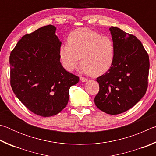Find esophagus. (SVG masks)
<instances>
[{
	"label": "esophagus",
	"mask_w": 156,
	"mask_h": 156,
	"mask_svg": "<svg viewBox=\"0 0 156 156\" xmlns=\"http://www.w3.org/2000/svg\"><path fill=\"white\" fill-rule=\"evenodd\" d=\"M80 80L82 81V82H87L88 80L87 78H84V77H83V76H80Z\"/></svg>",
	"instance_id": "34e87169"
}]
</instances>
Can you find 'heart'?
<instances>
[{"instance_id":"1","label":"heart","mask_w":156,"mask_h":156,"mask_svg":"<svg viewBox=\"0 0 156 156\" xmlns=\"http://www.w3.org/2000/svg\"><path fill=\"white\" fill-rule=\"evenodd\" d=\"M67 44L59 49L60 62L66 70L72 72L80 62L89 75L99 76L109 71L115 60V49L112 38L83 27L72 31Z\"/></svg>"}]
</instances>
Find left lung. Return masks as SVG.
Returning a JSON list of instances; mask_svg holds the SVG:
<instances>
[{"instance_id": "8db88e82", "label": "left lung", "mask_w": 156, "mask_h": 156, "mask_svg": "<svg viewBox=\"0 0 156 156\" xmlns=\"http://www.w3.org/2000/svg\"><path fill=\"white\" fill-rule=\"evenodd\" d=\"M115 49L112 68L97 78L99 92L94 102L100 110L117 115L131 109L146 93L149 58L135 36L115 27L109 28Z\"/></svg>"}]
</instances>
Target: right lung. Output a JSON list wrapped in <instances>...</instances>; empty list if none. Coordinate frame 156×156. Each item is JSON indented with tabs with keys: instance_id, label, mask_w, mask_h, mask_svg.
<instances>
[{
	"instance_id": "obj_1",
	"label": "right lung",
	"mask_w": 156,
	"mask_h": 156,
	"mask_svg": "<svg viewBox=\"0 0 156 156\" xmlns=\"http://www.w3.org/2000/svg\"><path fill=\"white\" fill-rule=\"evenodd\" d=\"M54 25L25 34L9 56L10 84L16 96L31 112L43 117L67 106L69 91L79 81L60 61L61 42Z\"/></svg>"
}]
</instances>
